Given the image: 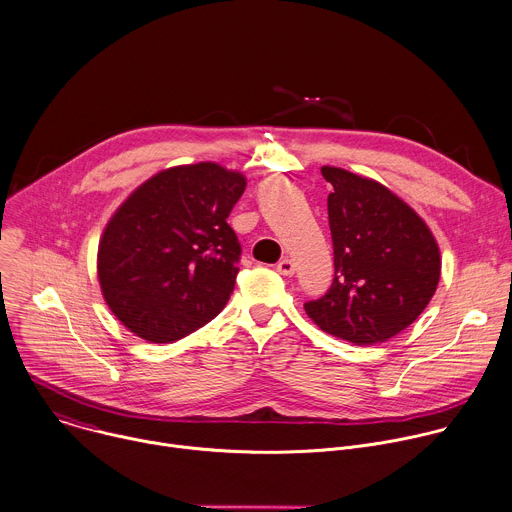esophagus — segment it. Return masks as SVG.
<instances>
[{
    "label": "esophagus",
    "mask_w": 512,
    "mask_h": 512,
    "mask_svg": "<svg viewBox=\"0 0 512 512\" xmlns=\"http://www.w3.org/2000/svg\"><path fill=\"white\" fill-rule=\"evenodd\" d=\"M277 273H281V275H285V277H291L293 273H295V263L291 261V259H281L279 263H277Z\"/></svg>",
    "instance_id": "esophagus-1"
}]
</instances>
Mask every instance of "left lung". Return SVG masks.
Returning a JSON list of instances; mask_svg holds the SVG:
<instances>
[{
  "mask_svg": "<svg viewBox=\"0 0 512 512\" xmlns=\"http://www.w3.org/2000/svg\"><path fill=\"white\" fill-rule=\"evenodd\" d=\"M331 183L327 215L335 277L305 313L356 346L398 335L430 303L440 279V249L418 213L384 185L337 166H321Z\"/></svg>",
  "mask_w": 512,
  "mask_h": 512,
  "instance_id": "1",
  "label": "left lung"
}]
</instances>
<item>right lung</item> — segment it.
<instances>
[{"label": "right lung", "instance_id": "right-lung-1", "mask_svg": "<svg viewBox=\"0 0 512 512\" xmlns=\"http://www.w3.org/2000/svg\"><path fill=\"white\" fill-rule=\"evenodd\" d=\"M247 181L217 162L173 166L142 183L98 245L110 311L152 344L197 331L227 305L241 245L227 217Z\"/></svg>", "mask_w": 512, "mask_h": 512}]
</instances>
